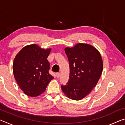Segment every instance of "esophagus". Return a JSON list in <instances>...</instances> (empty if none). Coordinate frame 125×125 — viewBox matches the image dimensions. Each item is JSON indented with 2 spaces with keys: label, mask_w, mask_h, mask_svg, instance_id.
<instances>
[{
  "label": "esophagus",
  "mask_w": 125,
  "mask_h": 125,
  "mask_svg": "<svg viewBox=\"0 0 125 125\" xmlns=\"http://www.w3.org/2000/svg\"><path fill=\"white\" fill-rule=\"evenodd\" d=\"M56 77L57 78H59L60 77V73H56Z\"/></svg>",
  "instance_id": "esophagus-1"
}]
</instances>
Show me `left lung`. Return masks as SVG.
Wrapping results in <instances>:
<instances>
[{
  "mask_svg": "<svg viewBox=\"0 0 125 125\" xmlns=\"http://www.w3.org/2000/svg\"><path fill=\"white\" fill-rule=\"evenodd\" d=\"M69 63V80L61 85L68 98L80 100L88 95L96 86L103 72L100 53L95 48L86 43H77L65 48Z\"/></svg>",
  "mask_w": 125,
  "mask_h": 125,
  "instance_id": "1",
  "label": "left lung"
}]
</instances>
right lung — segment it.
I'll use <instances>...</instances> for the list:
<instances>
[{"mask_svg": "<svg viewBox=\"0 0 125 125\" xmlns=\"http://www.w3.org/2000/svg\"><path fill=\"white\" fill-rule=\"evenodd\" d=\"M49 49H42L35 44L24 47L15 58L12 65L17 83L27 95L35 97L45 92L54 77L49 73L47 57Z\"/></svg>", "mask_w": 125, "mask_h": 125, "instance_id": "1", "label": "right lung"}]
</instances>
